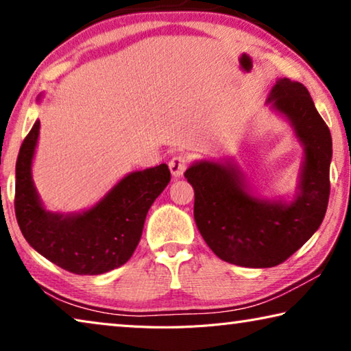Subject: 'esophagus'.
<instances>
[{
	"label": "esophagus",
	"instance_id": "34e87169",
	"mask_svg": "<svg viewBox=\"0 0 351 351\" xmlns=\"http://www.w3.org/2000/svg\"><path fill=\"white\" fill-rule=\"evenodd\" d=\"M189 162H190V158L189 156H184V154H180V156L171 158L170 162H169V167H170L171 175L176 176V178L182 176V173L187 169Z\"/></svg>",
	"mask_w": 351,
	"mask_h": 351
}]
</instances>
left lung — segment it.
I'll return each mask as SVG.
<instances>
[{
	"instance_id": "obj_1",
	"label": "left lung",
	"mask_w": 351,
	"mask_h": 351,
	"mask_svg": "<svg viewBox=\"0 0 351 351\" xmlns=\"http://www.w3.org/2000/svg\"><path fill=\"white\" fill-rule=\"evenodd\" d=\"M269 102L287 116L305 147L300 192L293 203L252 197L234 165L197 162L184 176L195 190L193 217L213 254L245 268L288 260L319 229L330 197L331 134L302 83L280 79Z\"/></svg>"
}]
</instances>
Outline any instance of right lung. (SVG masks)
<instances>
[{"mask_svg":"<svg viewBox=\"0 0 351 351\" xmlns=\"http://www.w3.org/2000/svg\"><path fill=\"white\" fill-rule=\"evenodd\" d=\"M37 121L20 148L15 167V215L26 241L62 269L97 276L127 263L141 240L145 217L170 181L167 164L134 171L93 209L79 215L46 212L35 192L31 165Z\"/></svg>","mask_w":351,"mask_h":351,"instance_id":"add662e5","label":"right lung"}]
</instances>
